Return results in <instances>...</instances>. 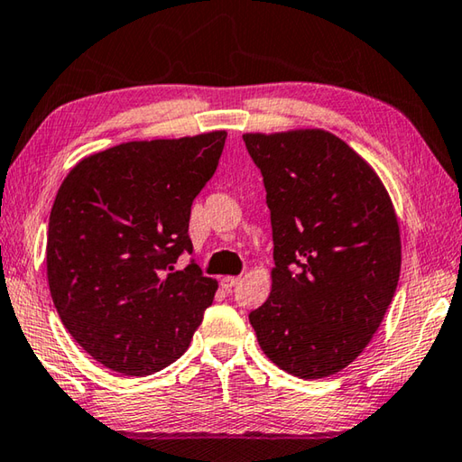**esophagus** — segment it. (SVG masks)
Returning a JSON list of instances; mask_svg holds the SVG:
<instances>
[{
	"instance_id": "obj_1",
	"label": "esophagus",
	"mask_w": 462,
	"mask_h": 462,
	"mask_svg": "<svg viewBox=\"0 0 462 462\" xmlns=\"http://www.w3.org/2000/svg\"><path fill=\"white\" fill-rule=\"evenodd\" d=\"M239 282H241L239 277H231V275H227V277H223V280H221V287H223L225 291H233L235 287L239 285Z\"/></svg>"
}]
</instances>
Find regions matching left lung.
<instances>
[{"label":"left lung","mask_w":462,"mask_h":462,"mask_svg":"<svg viewBox=\"0 0 462 462\" xmlns=\"http://www.w3.org/2000/svg\"><path fill=\"white\" fill-rule=\"evenodd\" d=\"M272 211V293L249 313L261 350L316 380L364 352L394 298L402 245L370 164L321 128L243 134Z\"/></svg>","instance_id":"left-lung-1"}]
</instances>
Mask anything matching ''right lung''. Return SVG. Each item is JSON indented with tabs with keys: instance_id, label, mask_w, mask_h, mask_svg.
Returning <instances> with one entry per match:
<instances>
[{
	"instance_id": "add662e5",
	"label": "right lung",
	"mask_w": 462,
	"mask_h": 462,
	"mask_svg": "<svg viewBox=\"0 0 462 462\" xmlns=\"http://www.w3.org/2000/svg\"><path fill=\"white\" fill-rule=\"evenodd\" d=\"M225 130L133 141L86 156L50 213L46 265L64 328L96 362L149 376L201 326L217 282L195 261L190 205L219 164Z\"/></svg>"
}]
</instances>
